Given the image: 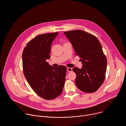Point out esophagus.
Returning a JSON list of instances; mask_svg holds the SVG:
<instances>
[{"label": "esophagus", "mask_w": 126, "mask_h": 126, "mask_svg": "<svg viewBox=\"0 0 126 126\" xmlns=\"http://www.w3.org/2000/svg\"><path fill=\"white\" fill-rule=\"evenodd\" d=\"M67 70L69 72H71L72 71V68L70 67H67Z\"/></svg>", "instance_id": "esophagus-1"}]
</instances>
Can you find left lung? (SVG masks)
I'll list each match as a JSON object with an SVG mask.
<instances>
[{"mask_svg": "<svg viewBox=\"0 0 126 126\" xmlns=\"http://www.w3.org/2000/svg\"><path fill=\"white\" fill-rule=\"evenodd\" d=\"M64 34L82 63L81 69L73 68L77 74L75 84L83 92H95L104 81L107 67V59L101 44L95 36L82 30L69 31Z\"/></svg>", "mask_w": 126, "mask_h": 126, "instance_id": "1", "label": "left lung"}]
</instances>
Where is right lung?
Returning <instances> with one entry per match:
<instances>
[{
    "label": "right lung",
    "mask_w": 126,
    "mask_h": 126,
    "mask_svg": "<svg viewBox=\"0 0 126 126\" xmlns=\"http://www.w3.org/2000/svg\"><path fill=\"white\" fill-rule=\"evenodd\" d=\"M58 34L37 36L27 44L22 54L25 78L35 92L47 100L58 97L65 81L66 67L63 65L54 67L46 61L51 57V47Z\"/></svg>",
    "instance_id": "1"
}]
</instances>
